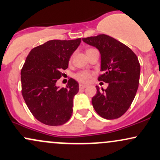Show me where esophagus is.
<instances>
[{"label":"esophagus","mask_w":160,"mask_h":160,"mask_svg":"<svg viewBox=\"0 0 160 160\" xmlns=\"http://www.w3.org/2000/svg\"><path fill=\"white\" fill-rule=\"evenodd\" d=\"M88 86L85 85V84H79V88L80 89H84V88H87Z\"/></svg>","instance_id":"34e87169"}]
</instances>
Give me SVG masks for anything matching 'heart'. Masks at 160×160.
Returning a JSON list of instances; mask_svg holds the SVG:
<instances>
[{
	"label": "heart",
	"mask_w": 160,
	"mask_h": 160,
	"mask_svg": "<svg viewBox=\"0 0 160 160\" xmlns=\"http://www.w3.org/2000/svg\"><path fill=\"white\" fill-rule=\"evenodd\" d=\"M91 50H93V48H88L86 50V53H88V52ZM91 76L92 73L88 72V71H80L75 75V78L78 80V82H82V83H88L91 81Z\"/></svg>",
	"instance_id": "1"
}]
</instances>
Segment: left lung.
Instances as JSON below:
<instances>
[{
  "label": "left lung",
  "instance_id": "1",
  "mask_svg": "<svg viewBox=\"0 0 160 160\" xmlns=\"http://www.w3.org/2000/svg\"><path fill=\"white\" fill-rule=\"evenodd\" d=\"M94 46L101 54L99 81L108 84L106 90H99L92 98L97 113L103 118L113 120L128 110L136 97L140 78V63L136 54L128 46L106 34L83 38Z\"/></svg>",
  "mask_w": 160,
  "mask_h": 160
}]
</instances>
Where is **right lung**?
<instances>
[{
  "instance_id": "1",
  "label": "right lung",
  "mask_w": 160,
  "mask_h": 160,
  "mask_svg": "<svg viewBox=\"0 0 160 160\" xmlns=\"http://www.w3.org/2000/svg\"><path fill=\"white\" fill-rule=\"evenodd\" d=\"M81 41L49 40L33 48L26 58L21 71L22 94L33 117L44 124L63 125L72 116L78 83L69 78L67 88H59L56 82L68 68L70 56Z\"/></svg>"
}]
</instances>
